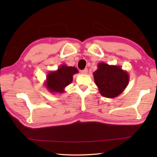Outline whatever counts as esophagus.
<instances>
[{
	"label": "esophagus",
	"instance_id": "1",
	"mask_svg": "<svg viewBox=\"0 0 157 157\" xmlns=\"http://www.w3.org/2000/svg\"><path fill=\"white\" fill-rule=\"evenodd\" d=\"M80 72L82 74H87V73H88V69L84 68V70H82Z\"/></svg>",
	"mask_w": 157,
	"mask_h": 157
}]
</instances>
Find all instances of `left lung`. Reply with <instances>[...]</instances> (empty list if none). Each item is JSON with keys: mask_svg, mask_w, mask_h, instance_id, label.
Masks as SVG:
<instances>
[{"mask_svg": "<svg viewBox=\"0 0 157 157\" xmlns=\"http://www.w3.org/2000/svg\"><path fill=\"white\" fill-rule=\"evenodd\" d=\"M94 73L95 84L102 96L113 98L120 95L129 83V75L121 66L98 63Z\"/></svg>", "mask_w": 157, "mask_h": 157, "instance_id": "left-lung-1", "label": "left lung"}]
</instances>
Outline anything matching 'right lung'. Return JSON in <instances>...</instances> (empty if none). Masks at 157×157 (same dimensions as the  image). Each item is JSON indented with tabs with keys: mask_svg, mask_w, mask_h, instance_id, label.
I'll list each match as a JSON object with an SVG mask.
<instances>
[{
	"mask_svg": "<svg viewBox=\"0 0 157 157\" xmlns=\"http://www.w3.org/2000/svg\"><path fill=\"white\" fill-rule=\"evenodd\" d=\"M78 73V69L72 66L62 65L56 71H52L48 74L46 86L51 93L64 92V88L73 81L74 74Z\"/></svg>",
	"mask_w": 157,
	"mask_h": 157,
	"instance_id": "obj_1",
	"label": "right lung"
}]
</instances>
